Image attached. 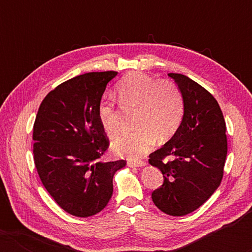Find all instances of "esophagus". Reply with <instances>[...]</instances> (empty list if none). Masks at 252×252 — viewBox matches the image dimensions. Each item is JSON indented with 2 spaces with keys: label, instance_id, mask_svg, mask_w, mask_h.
Wrapping results in <instances>:
<instances>
[{
  "label": "esophagus",
  "instance_id": "obj_1",
  "mask_svg": "<svg viewBox=\"0 0 252 252\" xmlns=\"http://www.w3.org/2000/svg\"><path fill=\"white\" fill-rule=\"evenodd\" d=\"M127 164H128L129 167H142L146 165V163H144L143 160H134V161L129 160Z\"/></svg>",
  "mask_w": 252,
  "mask_h": 252
}]
</instances>
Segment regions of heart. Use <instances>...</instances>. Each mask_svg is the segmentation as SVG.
<instances>
[{
    "label": "heart",
    "mask_w": 252,
    "mask_h": 252,
    "mask_svg": "<svg viewBox=\"0 0 252 252\" xmlns=\"http://www.w3.org/2000/svg\"><path fill=\"white\" fill-rule=\"evenodd\" d=\"M116 95L124 105L137 108L135 132L122 134L113 141L115 153L137 158L158 140L164 141L177 132L184 118L185 101L180 89L170 80H156L141 72H129L116 85ZM99 123L108 135H116L119 120L111 104L98 106Z\"/></svg>",
    "instance_id": "obj_1"
}]
</instances>
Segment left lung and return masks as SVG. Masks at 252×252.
Segmentation results:
<instances>
[{
    "label": "left lung",
    "instance_id": "obj_1",
    "mask_svg": "<svg viewBox=\"0 0 252 252\" xmlns=\"http://www.w3.org/2000/svg\"><path fill=\"white\" fill-rule=\"evenodd\" d=\"M185 101L174 135L149 156L164 177L151 198L160 211L180 217L208 201L219 187L227 156L226 124L216 98L190 78L168 73Z\"/></svg>",
    "mask_w": 252,
    "mask_h": 252
}]
</instances>
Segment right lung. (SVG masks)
Here are the masks:
<instances>
[{
	"label": "right lung",
	"mask_w": 252,
	"mask_h": 252,
	"mask_svg": "<svg viewBox=\"0 0 252 252\" xmlns=\"http://www.w3.org/2000/svg\"><path fill=\"white\" fill-rule=\"evenodd\" d=\"M115 71L91 72L57 86L41 103L33 127L34 163L41 182L64 211L94 216L108 204L113 175L126 160L103 161L109 140L98 106Z\"/></svg>",
	"instance_id": "1"
}]
</instances>
